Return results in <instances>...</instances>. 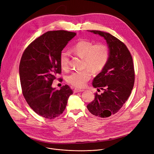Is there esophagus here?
Segmentation results:
<instances>
[{
	"instance_id": "1",
	"label": "esophagus",
	"mask_w": 154,
	"mask_h": 154,
	"mask_svg": "<svg viewBox=\"0 0 154 154\" xmlns=\"http://www.w3.org/2000/svg\"><path fill=\"white\" fill-rule=\"evenodd\" d=\"M84 91V90H81V89H77V88H75L74 90V93H77V92H83Z\"/></svg>"
}]
</instances>
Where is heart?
I'll use <instances>...</instances> for the list:
<instances>
[{
    "mask_svg": "<svg viewBox=\"0 0 154 154\" xmlns=\"http://www.w3.org/2000/svg\"><path fill=\"white\" fill-rule=\"evenodd\" d=\"M74 54L84 59V67L82 71L72 72L67 77V82L77 88H83L92 77L91 69L94 72L101 71L106 66L109 57V48L106 44H97L86 40H80L71 48ZM59 62L62 69L69 67V56L66 51H62L59 56Z\"/></svg>",
    "mask_w": 154,
    "mask_h": 154,
    "instance_id": "heart-1",
    "label": "heart"
}]
</instances>
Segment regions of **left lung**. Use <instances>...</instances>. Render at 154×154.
Masks as SVG:
<instances>
[{"label": "left lung", "instance_id": "left-lung-1", "mask_svg": "<svg viewBox=\"0 0 154 154\" xmlns=\"http://www.w3.org/2000/svg\"><path fill=\"white\" fill-rule=\"evenodd\" d=\"M88 31L103 37L109 48L108 61L92 82L94 88L103 92L95 93L87 106L94 116L106 118L116 114L131 94L135 81L133 60L127 46L116 37L99 30Z\"/></svg>", "mask_w": 154, "mask_h": 154}]
</instances>
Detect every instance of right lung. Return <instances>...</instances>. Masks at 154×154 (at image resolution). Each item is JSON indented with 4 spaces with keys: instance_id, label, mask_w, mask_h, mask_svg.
<instances>
[{
    "instance_id": "right-lung-1",
    "label": "right lung",
    "mask_w": 154,
    "mask_h": 154,
    "mask_svg": "<svg viewBox=\"0 0 154 154\" xmlns=\"http://www.w3.org/2000/svg\"><path fill=\"white\" fill-rule=\"evenodd\" d=\"M75 35V32L66 30L47 32L30 43L22 54L19 65L22 94L32 110L44 118L53 119L62 114L73 94L68 85L55 90L52 84L61 74L60 54Z\"/></svg>"
}]
</instances>
